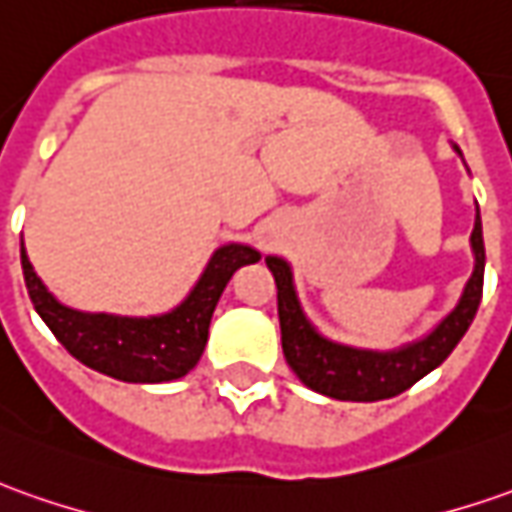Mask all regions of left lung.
Segmentation results:
<instances>
[{
	"label": "left lung",
	"mask_w": 512,
	"mask_h": 512,
	"mask_svg": "<svg viewBox=\"0 0 512 512\" xmlns=\"http://www.w3.org/2000/svg\"><path fill=\"white\" fill-rule=\"evenodd\" d=\"M460 154V148L454 145ZM474 271L462 288L460 302L454 311L426 333L423 339L409 342L398 350H361L347 344L330 342L302 314V305L294 291V274L283 257H266V266L277 283V314H280V333H283V353L288 367L297 373L302 384L319 395L336 401H384L395 398L417 384L423 375L440 367L451 350L460 344L465 330L474 322L476 308L482 300V280H485V241H482V218L476 207L474 232Z\"/></svg>",
	"instance_id": "1"
}]
</instances>
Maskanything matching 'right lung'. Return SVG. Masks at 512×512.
Here are the masks:
<instances>
[{
	"mask_svg": "<svg viewBox=\"0 0 512 512\" xmlns=\"http://www.w3.org/2000/svg\"><path fill=\"white\" fill-rule=\"evenodd\" d=\"M260 252L243 243L215 249L204 274L182 305L159 316L86 314L66 308L47 291L33 269L22 241V271L27 294L55 339L81 364L128 384H162L187 375L204 353L210 319L229 277L257 263Z\"/></svg>",
	"mask_w": 512,
	"mask_h": 512,
	"instance_id": "right-lung-1",
	"label": "right lung"
}]
</instances>
